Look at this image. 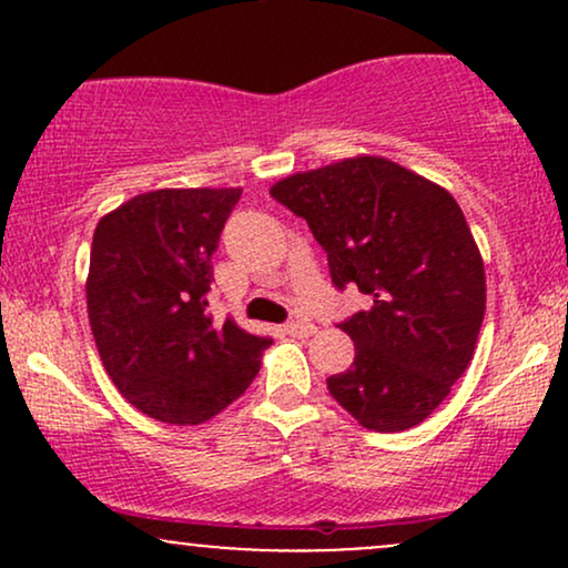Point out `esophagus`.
Returning a JSON list of instances; mask_svg holds the SVG:
<instances>
[{"label": "esophagus", "instance_id": "34e87169", "mask_svg": "<svg viewBox=\"0 0 568 568\" xmlns=\"http://www.w3.org/2000/svg\"><path fill=\"white\" fill-rule=\"evenodd\" d=\"M283 331H285V334H288V336L306 338V336L315 334V325L304 323V321H293V323H288V325H283Z\"/></svg>", "mask_w": 568, "mask_h": 568}]
</instances>
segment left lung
<instances>
[{
    "mask_svg": "<svg viewBox=\"0 0 568 568\" xmlns=\"http://www.w3.org/2000/svg\"><path fill=\"white\" fill-rule=\"evenodd\" d=\"M270 194L310 224L336 288L374 298L338 328L355 361L328 393L374 433L425 422L470 366L486 315V272L465 213L440 184L357 154L293 173Z\"/></svg>",
    "mask_w": 568,
    "mask_h": 568,
    "instance_id": "left-lung-1",
    "label": "left lung"
}]
</instances>
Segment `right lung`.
Returning a JSON list of instances; mask_svg holds the SVG:
<instances>
[{
	"mask_svg": "<svg viewBox=\"0 0 568 568\" xmlns=\"http://www.w3.org/2000/svg\"><path fill=\"white\" fill-rule=\"evenodd\" d=\"M240 186L158 189L98 221L88 317L122 397L158 422L200 425L251 387L270 336L207 312L211 256Z\"/></svg>",
	"mask_w": 568,
	"mask_h": 568,
	"instance_id": "obj_1",
	"label": "right lung"
}]
</instances>
